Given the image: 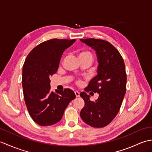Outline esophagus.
Returning a JSON list of instances; mask_svg holds the SVG:
<instances>
[{"label": "esophagus", "instance_id": "obj_1", "mask_svg": "<svg viewBox=\"0 0 152 152\" xmlns=\"http://www.w3.org/2000/svg\"><path fill=\"white\" fill-rule=\"evenodd\" d=\"M74 93H75V95H76V97H78V96H80V93H79L78 91H74Z\"/></svg>", "mask_w": 152, "mask_h": 152}]
</instances>
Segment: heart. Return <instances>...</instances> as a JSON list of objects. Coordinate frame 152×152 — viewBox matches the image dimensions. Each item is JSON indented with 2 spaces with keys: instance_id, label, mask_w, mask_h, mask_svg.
<instances>
[{
  "instance_id": "b5f03b06",
  "label": "heart",
  "mask_w": 152,
  "mask_h": 152,
  "mask_svg": "<svg viewBox=\"0 0 152 152\" xmlns=\"http://www.w3.org/2000/svg\"><path fill=\"white\" fill-rule=\"evenodd\" d=\"M79 57L80 60L82 59H88L90 61H93V55L91 52V51H88V50H83L80 51L79 53ZM78 83H80V82L78 81Z\"/></svg>"
}]
</instances>
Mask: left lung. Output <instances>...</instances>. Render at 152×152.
Masks as SVG:
<instances>
[{
    "label": "left lung",
    "mask_w": 152,
    "mask_h": 152,
    "mask_svg": "<svg viewBox=\"0 0 152 152\" xmlns=\"http://www.w3.org/2000/svg\"><path fill=\"white\" fill-rule=\"evenodd\" d=\"M80 40L96 51L99 63L97 75L84 90L99 95L95 102H91L86 92L80 93L85 102L80 116L91 127H104L118 114L125 95L127 75L124 61L118 50L108 41L95 38Z\"/></svg>",
    "instance_id": "8db88e82"
}]
</instances>
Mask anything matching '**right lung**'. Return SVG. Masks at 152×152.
I'll return each mask as SVG.
<instances>
[{
	"label": "right lung",
	"instance_id": "1",
	"mask_svg": "<svg viewBox=\"0 0 152 152\" xmlns=\"http://www.w3.org/2000/svg\"><path fill=\"white\" fill-rule=\"evenodd\" d=\"M76 39L53 38L38 44L28 53L23 66L22 86L28 112L42 126L56 124L69 102L76 98L70 89L50 90V77L56 74L61 57Z\"/></svg>",
	"mask_w": 152,
	"mask_h": 152
}]
</instances>
